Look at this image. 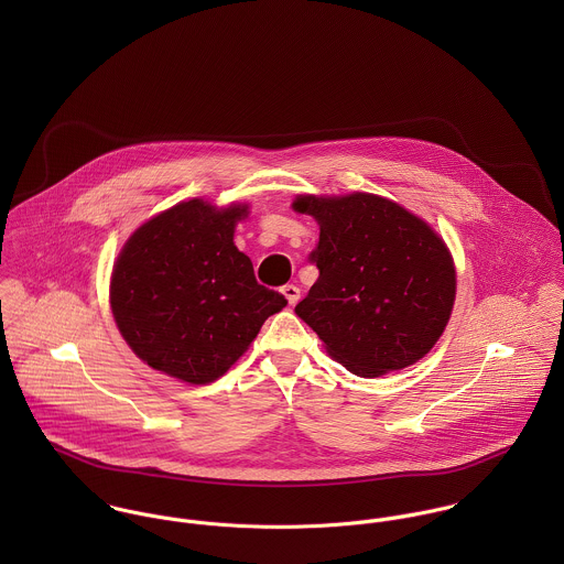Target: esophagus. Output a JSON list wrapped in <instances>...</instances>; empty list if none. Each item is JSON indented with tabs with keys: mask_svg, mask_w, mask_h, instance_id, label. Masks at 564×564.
I'll use <instances>...</instances> for the list:
<instances>
[{
	"mask_svg": "<svg viewBox=\"0 0 564 564\" xmlns=\"http://www.w3.org/2000/svg\"><path fill=\"white\" fill-rule=\"evenodd\" d=\"M282 293H284V297H286V302H289L291 306H295V304L300 302V289H297L295 284H284V286H282Z\"/></svg>",
	"mask_w": 564,
	"mask_h": 564,
	"instance_id": "obj_1",
	"label": "esophagus"
}]
</instances>
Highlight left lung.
<instances>
[{
	"instance_id": "obj_1",
	"label": "left lung",
	"mask_w": 564,
	"mask_h": 564,
	"mask_svg": "<svg viewBox=\"0 0 564 564\" xmlns=\"http://www.w3.org/2000/svg\"><path fill=\"white\" fill-rule=\"evenodd\" d=\"M319 224L311 262L319 280L295 306L327 354L360 378L421 360L441 338L456 300L445 241L400 204L371 195H300Z\"/></svg>"
}]
</instances>
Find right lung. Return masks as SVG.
<instances>
[{"instance_id":"add662e5","label":"right lung","mask_w":564,"mask_h":564,"mask_svg":"<svg viewBox=\"0 0 564 564\" xmlns=\"http://www.w3.org/2000/svg\"><path fill=\"white\" fill-rule=\"evenodd\" d=\"M247 206L180 202L123 245L110 278V308L132 351L152 369L188 384L221 378L262 323L286 306L256 282L237 249Z\"/></svg>"}]
</instances>
